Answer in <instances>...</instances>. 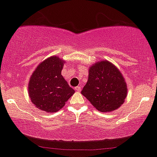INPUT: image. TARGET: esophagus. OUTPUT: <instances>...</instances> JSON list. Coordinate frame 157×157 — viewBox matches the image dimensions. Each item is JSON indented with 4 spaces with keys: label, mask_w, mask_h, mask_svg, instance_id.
Instances as JSON below:
<instances>
[{
    "label": "esophagus",
    "mask_w": 157,
    "mask_h": 157,
    "mask_svg": "<svg viewBox=\"0 0 157 157\" xmlns=\"http://www.w3.org/2000/svg\"><path fill=\"white\" fill-rule=\"evenodd\" d=\"M75 90H76L77 92H80V90H81V87H80V86L76 87V88H75Z\"/></svg>",
    "instance_id": "esophagus-1"
}]
</instances>
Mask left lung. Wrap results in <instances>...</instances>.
Returning <instances> with one entry per match:
<instances>
[{"label": "left lung", "mask_w": 157, "mask_h": 157, "mask_svg": "<svg viewBox=\"0 0 157 157\" xmlns=\"http://www.w3.org/2000/svg\"><path fill=\"white\" fill-rule=\"evenodd\" d=\"M81 94L101 112L117 110L127 96V84L119 69L107 60L88 69V79Z\"/></svg>", "instance_id": "8db88e82"}]
</instances>
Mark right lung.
Segmentation results:
<instances>
[{"mask_svg":"<svg viewBox=\"0 0 157 157\" xmlns=\"http://www.w3.org/2000/svg\"><path fill=\"white\" fill-rule=\"evenodd\" d=\"M65 60L54 55L39 64L28 82V95L35 107L47 113L57 112L74 94L62 75Z\"/></svg>","mask_w":157,"mask_h":157,"instance_id":"obj_1","label":"right lung"}]
</instances>
